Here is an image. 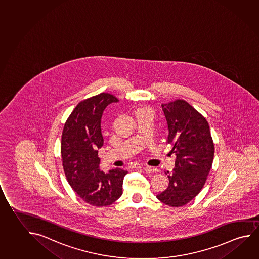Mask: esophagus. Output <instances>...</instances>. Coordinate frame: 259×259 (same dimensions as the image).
<instances>
[{"label": "esophagus", "mask_w": 259, "mask_h": 259, "mask_svg": "<svg viewBox=\"0 0 259 259\" xmlns=\"http://www.w3.org/2000/svg\"><path fill=\"white\" fill-rule=\"evenodd\" d=\"M136 167H141V168H143L146 172H148V173H154V172H157V168H155V167H149V166H137Z\"/></svg>", "instance_id": "1"}]
</instances>
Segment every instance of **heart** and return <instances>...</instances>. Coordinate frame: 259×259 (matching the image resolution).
Segmentation results:
<instances>
[{
  "label": "heart",
  "instance_id": "obj_1",
  "mask_svg": "<svg viewBox=\"0 0 259 259\" xmlns=\"http://www.w3.org/2000/svg\"><path fill=\"white\" fill-rule=\"evenodd\" d=\"M144 111H149V110L146 109V108H139V109H137V110L134 111V114H141V113L144 112Z\"/></svg>",
  "mask_w": 259,
  "mask_h": 259
}]
</instances>
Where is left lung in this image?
I'll return each mask as SVG.
<instances>
[{
	"instance_id": "1",
	"label": "left lung",
	"mask_w": 259,
	"mask_h": 259,
	"mask_svg": "<svg viewBox=\"0 0 259 259\" xmlns=\"http://www.w3.org/2000/svg\"><path fill=\"white\" fill-rule=\"evenodd\" d=\"M167 119V143L176 154L175 168L167 171L166 190L157 196L165 205L179 207L191 201L206 183L215 153L206 118L184 100L162 103Z\"/></svg>"
}]
</instances>
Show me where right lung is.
Listing matches in <instances>:
<instances>
[{
	"instance_id": "obj_1",
	"label": "right lung",
	"mask_w": 259,
	"mask_h": 259,
	"mask_svg": "<svg viewBox=\"0 0 259 259\" xmlns=\"http://www.w3.org/2000/svg\"><path fill=\"white\" fill-rule=\"evenodd\" d=\"M118 99L102 92L80 101L67 118L62 131V166L70 187L83 201L93 206H110L122 195L127 172L115 168L100 170L98 149L103 145L101 118L106 107Z\"/></svg>"
}]
</instances>
